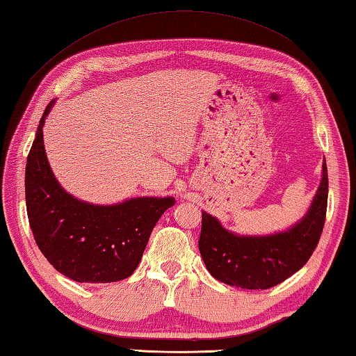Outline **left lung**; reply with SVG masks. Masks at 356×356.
<instances>
[{
	"label": "left lung",
	"instance_id": "obj_1",
	"mask_svg": "<svg viewBox=\"0 0 356 356\" xmlns=\"http://www.w3.org/2000/svg\"><path fill=\"white\" fill-rule=\"evenodd\" d=\"M328 200L327 163L309 209L286 231L245 236L226 229L216 216L202 212L200 252L209 273L225 284L268 289L297 273L321 238Z\"/></svg>",
	"mask_w": 356,
	"mask_h": 356
}]
</instances>
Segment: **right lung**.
<instances>
[{
	"label": "right lung",
	"instance_id": "1",
	"mask_svg": "<svg viewBox=\"0 0 356 356\" xmlns=\"http://www.w3.org/2000/svg\"><path fill=\"white\" fill-rule=\"evenodd\" d=\"M55 102L42 114L26 160V212L35 243L59 273L76 282L129 278L156 221L176 200L138 196L104 206L65 191L48 163L42 131Z\"/></svg>",
	"mask_w": 356,
	"mask_h": 356
}]
</instances>
